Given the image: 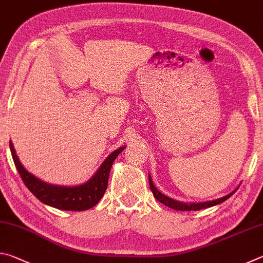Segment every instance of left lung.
<instances>
[{"label": "left lung", "mask_w": 263, "mask_h": 263, "mask_svg": "<svg viewBox=\"0 0 263 263\" xmlns=\"http://www.w3.org/2000/svg\"><path fill=\"white\" fill-rule=\"evenodd\" d=\"M148 183H149V188L152 190V193L154 195V197L157 198V201H159L160 203H162L163 205H166L171 209H174V210L177 211H198V210H202V209H206V208H211V206H215L217 204H220L222 202H225L226 199L230 198L231 196H232L235 193V189L232 193L224 196V197L221 198H218V199H213V201H209V202H202V203H183V202H179V201H175V199H173L171 197H168V196L163 195L160 193V191L155 188V185L153 183L152 179H151V176L148 175Z\"/></svg>", "instance_id": "1"}]
</instances>
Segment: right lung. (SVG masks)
Wrapping results in <instances>:
<instances>
[{
  "label": "right lung",
  "instance_id": "obj_1",
  "mask_svg": "<svg viewBox=\"0 0 263 263\" xmlns=\"http://www.w3.org/2000/svg\"><path fill=\"white\" fill-rule=\"evenodd\" d=\"M125 148L119 147L106 158L90 180L81 185L62 186L46 183L26 171L17 157L14 145L10 141V151L15 166L24 184L39 201L46 205L66 211H84L95 206L108 188L109 174L115 159Z\"/></svg>",
  "mask_w": 263,
  "mask_h": 263
}]
</instances>
